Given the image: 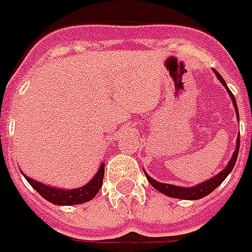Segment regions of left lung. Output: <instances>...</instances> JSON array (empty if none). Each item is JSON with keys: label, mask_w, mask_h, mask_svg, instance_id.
Instances as JSON below:
<instances>
[{"label": "left lung", "mask_w": 252, "mask_h": 252, "mask_svg": "<svg viewBox=\"0 0 252 252\" xmlns=\"http://www.w3.org/2000/svg\"><path fill=\"white\" fill-rule=\"evenodd\" d=\"M215 73H216V76H218V79L220 80L222 83V85L228 89L229 94H230V97H232V101H233V105H234V108H236V112L237 115H238V108H237V103H236V98H234V95H233V93L230 91H229V88L226 87L225 81H224V79L221 77V75L219 72H216L215 71ZM239 119V116H238ZM238 150H239V137L237 138V147H236V151H234V154H233L232 159H230V161H229V164L226 165L225 168H224V171H221V172L219 173V175H216L215 177H212V179L207 180V181H204V183L199 184V185L197 186H193V188H183V186H175V185H169V184H161V183H158V181H155V180H153L150 177V176H147V173H145L147 177V181L151 184V186L153 188H155V189L158 190V191H160L161 194H164V195H168V197H172V198H180V199H200V198L206 197V195H208L210 193H212L216 188H218L220 184L225 180L226 176L230 173V171L233 169V167H234V164H236L237 161V157H238Z\"/></svg>", "instance_id": "left-lung-1"}]
</instances>
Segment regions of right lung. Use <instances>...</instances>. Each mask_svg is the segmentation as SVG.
Here are the masks:
<instances>
[{
	"mask_svg": "<svg viewBox=\"0 0 252 252\" xmlns=\"http://www.w3.org/2000/svg\"><path fill=\"white\" fill-rule=\"evenodd\" d=\"M103 175H105V164L102 163L99 169H98L97 175L94 176V179L92 180L91 183H88L83 188L71 190L50 188V186H46L44 184L38 183V181H34V180L30 179L27 176L26 179L41 197L45 198L49 202H52L54 204H61V206H72V204H80L93 199L99 191V189H101Z\"/></svg>",
	"mask_w": 252,
	"mask_h": 252,
	"instance_id": "right-lung-1",
	"label": "right lung"
}]
</instances>
